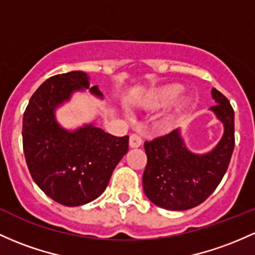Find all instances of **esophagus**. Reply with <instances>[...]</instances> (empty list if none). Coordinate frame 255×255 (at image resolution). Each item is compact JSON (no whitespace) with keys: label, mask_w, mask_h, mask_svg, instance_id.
I'll list each match as a JSON object with an SVG mask.
<instances>
[{"label":"esophagus","mask_w":255,"mask_h":255,"mask_svg":"<svg viewBox=\"0 0 255 255\" xmlns=\"http://www.w3.org/2000/svg\"><path fill=\"white\" fill-rule=\"evenodd\" d=\"M141 144H142V140L138 134H132V135L129 136V146L130 147H133V149L134 147H139Z\"/></svg>","instance_id":"34e87169"}]
</instances>
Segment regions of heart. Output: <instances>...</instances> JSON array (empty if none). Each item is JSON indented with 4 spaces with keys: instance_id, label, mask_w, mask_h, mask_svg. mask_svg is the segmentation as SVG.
<instances>
[{
    "instance_id": "obj_1",
    "label": "heart",
    "mask_w": 255,
    "mask_h": 255,
    "mask_svg": "<svg viewBox=\"0 0 255 255\" xmlns=\"http://www.w3.org/2000/svg\"><path fill=\"white\" fill-rule=\"evenodd\" d=\"M184 87L178 83L174 85H167L161 87V88L156 89V91L151 92L149 96H146L142 100V105L147 109V110H159L162 108H166L170 103L174 102L177 98L183 93ZM190 104L189 99H181L179 100L178 106H177V113L179 114L181 110L187 108ZM174 122V116H172L170 119L167 120V125L170 126Z\"/></svg>"
}]
</instances>
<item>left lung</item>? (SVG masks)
<instances>
[{
  "label": "left lung",
  "mask_w": 255,
  "mask_h": 255,
  "mask_svg": "<svg viewBox=\"0 0 255 255\" xmlns=\"http://www.w3.org/2000/svg\"><path fill=\"white\" fill-rule=\"evenodd\" d=\"M209 108L223 123L224 132L212 150L196 153L187 149L181 129L145 141L147 156L142 189L153 205L168 211H186L201 205L217 189L228 169L235 146V114L230 102L212 89Z\"/></svg>",
  "instance_id": "obj_1"
}]
</instances>
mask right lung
Returning a JSON list of instances; mask_svg holds the SVG:
<instances>
[{
	"mask_svg": "<svg viewBox=\"0 0 255 255\" xmlns=\"http://www.w3.org/2000/svg\"><path fill=\"white\" fill-rule=\"evenodd\" d=\"M85 91L100 100L104 98L99 87H91V77L83 71L50 77L32 94L23 117V146L30 174L48 197L68 207L99 197L128 151L127 135H111L96 122L75 129L58 122V109Z\"/></svg>",
	"mask_w": 255,
	"mask_h": 255,
	"instance_id": "right-lung-1",
	"label": "right lung"
}]
</instances>
